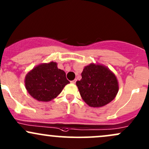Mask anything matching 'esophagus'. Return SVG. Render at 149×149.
<instances>
[{"label": "esophagus", "mask_w": 149, "mask_h": 149, "mask_svg": "<svg viewBox=\"0 0 149 149\" xmlns=\"http://www.w3.org/2000/svg\"><path fill=\"white\" fill-rule=\"evenodd\" d=\"M75 82H76V79H74V80H73V81H71L72 84H75Z\"/></svg>", "instance_id": "1"}]
</instances>
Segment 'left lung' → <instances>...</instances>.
Returning <instances> with one entry per match:
<instances>
[{
	"label": "left lung",
	"mask_w": 149,
	"mask_h": 149,
	"mask_svg": "<svg viewBox=\"0 0 149 149\" xmlns=\"http://www.w3.org/2000/svg\"><path fill=\"white\" fill-rule=\"evenodd\" d=\"M77 86L81 98L92 107H104L116 97L119 91V82L113 72L107 67L91 63L81 72V80Z\"/></svg>",
	"instance_id": "1"
}]
</instances>
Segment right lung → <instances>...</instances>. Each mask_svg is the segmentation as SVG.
<instances>
[{
  "label": "right lung",
  "instance_id": "obj_1",
  "mask_svg": "<svg viewBox=\"0 0 149 149\" xmlns=\"http://www.w3.org/2000/svg\"><path fill=\"white\" fill-rule=\"evenodd\" d=\"M69 83L65 72L58 69L55 62L37 65L25 78L28 92L39 102H49L56 98Z\"/></svg>",
  "mask_w": 149,
  "mask_h": 149
}]
</instances>
